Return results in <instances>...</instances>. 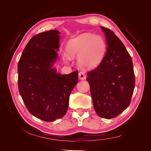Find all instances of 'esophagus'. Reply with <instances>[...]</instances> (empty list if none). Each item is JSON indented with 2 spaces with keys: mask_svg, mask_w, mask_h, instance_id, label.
<instances>
[{
  "mask_svg": "<svg viewBox=\"0 0 151 151\" xmlns=\"http://www.w3.org/2000/svg\"><path fill=\"white\" fill-rule=\"evenodd\" d=\"M79 79H81V80L85 79L86 77L85 72H83V71H81V72L79 73Z\"/></svg>",
  "mask_w": 151,
  "mask_h": 151,
  "instance_id": "1",
  "label": "esophagus"
}]
</instances>
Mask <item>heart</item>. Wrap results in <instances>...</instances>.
<instances>
[{"label": "heart", "mask_w": 151, "mask_h": 151, "mask_svg": "<svg viewBox=\"0 0 151 151\" xmlns=\"http://www.w3.org/2000/svg\"><path fill=\"white\" fill-rule=\"evenodd\" d=\"M65 60L79 55V65L85 68H94L102 61L106 51V43L103 38L89 33L82 34L71 39L68 43Z\"/></svg>", "instance_id": "heart-1"}]
</instances>
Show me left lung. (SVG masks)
Returning a JSON list of instances; mask_svg holds the SVG:
<instances>
[{"label":"left lung","instance_id":"8db88e82","mask_svg":"<svg viewBox=\"0 0 151 151\" xmlns=\"http://www.w3.org/2000/svg\"><path fill=\"white\" fill-rule=\"evenodd\" d=\"M107 51L99 65L88 72L94 110L106 119L115 118L129 106L135 84L133 62L122 41L108 28Z\"/></svg>","mask_w":151,"mask_h":151}]
</instances>
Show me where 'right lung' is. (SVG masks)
Listing matches in <instances>:
<instances>
[{"instance_id":"add662e5","label":"right lung","mask_w":151,"mask_h":151,"mask_svg":"<svg viewBox=\"0 0 151 151\" xmlns=\"http://www.w3.org/2000/svg\"><path fill=\"white\" fill-rule=\"evenodd\" d=\"M60 32L36 35L26 45L17 65L18 89L28 110L45 122L65 115L69 96L78 82V71L57 74L52 68L57 58Z\"/></svg>"}]
</instances>
